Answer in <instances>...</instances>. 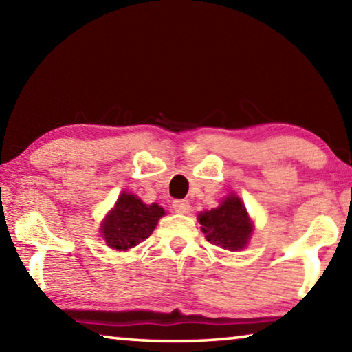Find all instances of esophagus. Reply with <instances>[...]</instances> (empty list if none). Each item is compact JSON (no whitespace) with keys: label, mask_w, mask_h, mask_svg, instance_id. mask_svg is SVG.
I'll list each match as a JSON object with an SVG mask.
<instances>
[{"label":"esophagus","mask_w":352,"mask_h":352,"mask_svg":"<svg viewBox=\"0 0 352 352\" xmlns=\"http://www.w3.org/2000/svg\"><path fill=\"white\" fill-rule=\"evenodd\" d=\"M172 208H174V211L178 214H186L190 210L188 200H174Z\"/></svg>","instance_id":"esophagus-1"}]
</instances>
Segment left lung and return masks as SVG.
<instances>
[{"label":"left lung","instance_id":"8db88e82","mask_svg":"<svg viewBox=\"0 0 352 352\" xmlns=\"http://www.w3.org/2000/svg\"><path fill=\"white\" fill-rule=\"evenodd\" d=\"M199 222L208 242L231 252L245 247L252 234V222L245 206L236 195L226 197L219 208L201 212Z\"/></svg>","mask_w":352,"mask_h":352}]
</instances>
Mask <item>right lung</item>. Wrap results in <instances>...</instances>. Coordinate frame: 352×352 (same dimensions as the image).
<instances>
[{"label":"right lung","mask_w":352,"mask_h":352,"mask_svg":"<svg viewBox=\"0 0 352 352\" xmlns=\"http://www.w3.org/2000/svg\"><path fill=\"white\" fill-rule=\"evenodd\" d=\"M163 216L162 206L144 205L138 197L124 192L118 199L115 210L107 216L100 233L110 248L119 252L129 250L147 239Z\"/></svg>","instance_id":"right-lung-1"}]
</instances>
